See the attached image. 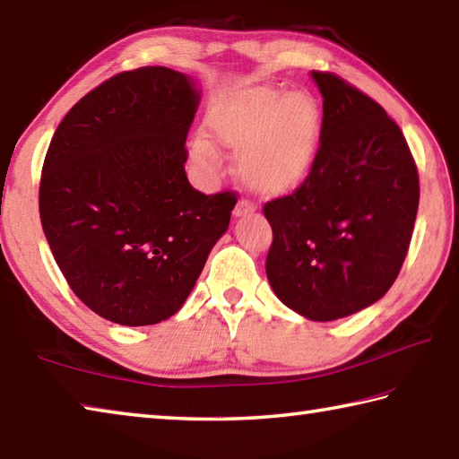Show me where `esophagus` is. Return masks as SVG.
Masks as SVG:
<instances>
[{
    "label": "esophagus",
    "mask_w": 459,
    "mask_h": 459,
    "mask_svg": "<svg viewBox=\"0 0 459 459\" xmlns=\"http://www.w3.org/2000/svg\"><path fill=\"white\" fill-rule=\"evenodd\" d=\"M253 211H255V204L247 199H242L235 206V217H247V214H250Z\"/></svg>",
    "instance_id": "34e87169"
}]
</instances>
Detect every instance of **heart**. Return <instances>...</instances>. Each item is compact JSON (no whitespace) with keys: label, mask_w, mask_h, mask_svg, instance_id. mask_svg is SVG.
<instances>
[{"label":"heart","mask_w":459,"mask_h":459,"mask_svg":"<svg viewBox=\"0 0 459 459\" xmlns=\"http://www.w3.org/2000/svg\"><path fill=\"white\" fill-rule=\"evenodd\" d=\"M206 127L238 155V175L260 195L292 193L310 177L322 137V111L308 91L258 87L214 107ZM193 157L214 165L219 152L199 137Z\"/></svg>","instance_id":"obj_1"}]
</instances>
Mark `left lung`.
I'll list each match as a JSON object with an SVG mask.
<instances>
[{
  "label": "left lung",
  "mask_w": 459,
  "mask_h": 459,
  "mask_svg": "<svg viewBox=\"0 0 459 459\" xmlns=\"http://www.w3.org/2000/svg\"><path fill=\"white\" fill-rule=\"evenodd\" d=\"M322 137L310 177L264 204L273 227L266 276L304 318L328 322L390 290L408 255L420 178L403 133L384 107L328 71Z\"/></svg>",
  "instance_id": "8db88e82"
}]
</instances>
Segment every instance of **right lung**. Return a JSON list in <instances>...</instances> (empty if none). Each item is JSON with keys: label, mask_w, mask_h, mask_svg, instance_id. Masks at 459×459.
I'll return each instance as SVG.
<instances>
[{"label": "right lung", "mask_w": 459, "mask_h": 459, "mask_svg": "<svg viewBox=\"0 0 459 459\" xmlns=\"http://www.w3.org/2000/svg\"><path fill=\"white\" fill-rule=\"evenodd\" d=\"M199 89L169 67L123 71L63 117L39 183V217L77 299L121 326L183 307L237 193L204 195L185 173Z\"/></svg>", "instance_id": "obj_1"}]
</instances>
